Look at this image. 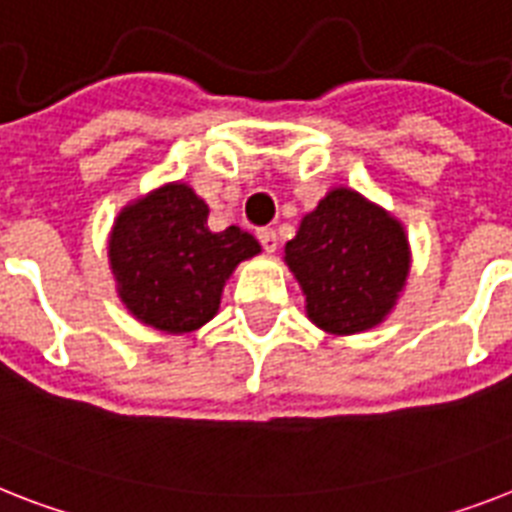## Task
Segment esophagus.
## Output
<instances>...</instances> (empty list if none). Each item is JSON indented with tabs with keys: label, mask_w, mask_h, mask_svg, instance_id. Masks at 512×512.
<instances>
[{
	"label": "esophagus",
	"mask_w": 512,
	"mask_h": 512,
	"mask_svg": "<svg viewBox=\"0 0 512 512\" xmlns=\"http://www.w3.org/2000/svg\"><path fill=\"white\" fill-rule=\"evenodd\" d=\"M257 239H260V244H263L265 252H276L278 236L273 228H260V231H257Z\"/></svg>",
	"instance_id": "obj_1"
}]
</instances>
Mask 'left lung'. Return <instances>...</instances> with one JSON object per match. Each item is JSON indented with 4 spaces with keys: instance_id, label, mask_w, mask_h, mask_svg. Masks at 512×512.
<instances>
[{
    "instance_id": "8db88e82",
    "label": "left lung",
    "mask_w": 512,
    "mask_h": 512,
    "mask_svg": "<svg viewBox=\"0 0 512 512\" xmlns=\"http://www.w3.org/2000/svg\"><path fill=\"white\" fill-rule=\"evenodd\" d=\"M284 252L310 321L328 334H357L384 321L410 268L400 223L352 189L321 199Z\"/></svg>"
}]
</instances>
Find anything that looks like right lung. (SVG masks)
<instances>
[{
  "instance_id": "obj_1",
  "label": "right lung",
  "mask_w": 512,
  "mask_h": 512,
  "mask_svg": "<svg viewBox=\"0 0 512 512\" xmlns=\"http://www.w3.org/2000/svg\"><path fill=\"white\" fill-rule=\"evenodd\" d=\"M207 205L186 184H168L120 213L110 265L120 299L147 326L184 334L218 313L236 265L260 252L239 226L213 234Z\"/></svg>"
}]
</instances>
